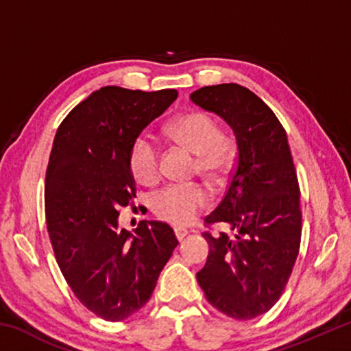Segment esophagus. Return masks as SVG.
Listing matches in <instances>:
<instances>
[{"label":"esophagus","mask_w":351,"mask_h":351,"mask_svg":"<svg viewBox=\"0 0 351 351\" xmlns=\"http://www.w3.org/2000/svg\"><path fill=\"white\" fill-rule=\"evenodd\" d=\"M189 234V230L187 229H182V228H175V235H176V239L178 240H182L184 237H186Z\"/></svg>","instance_id":"obj_1"}]
</instances>
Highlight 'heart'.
I'll use <instances>...</instances> for the list:
<instances>
[{
  "label": "heart",
  "instance_id": "heart-1",
  "mask_svg": "<svg viewBox=\"0 0 351 351\" xmlns=\"http://www.w3.org/2000/svg\"><path fill=\"white\" fill-rule=\"evenodd\" d=\"M169 138L197 156V170L213 186L229 176L234 165V145L206 112L190 111L175 117L167 128ZM128 165L136 181L153 184L159 178V152L147 136H138L130 145ZM209 203L207 192L199 186H169L152 198V209L171 224L186 226L197 218Z\"/></svg>",
  "mask_w": 351,
  "mask_h": 351
}]
</instances>
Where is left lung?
<instances>
[{
  "label": "left lung",
  "mask_w": 351,
  "mask_h": 351,
  "mask_svg": "<svg viewBox=\"0 0 351 351\" xmlns=\"http://www.w3.org/2000/svg\"><path fill=\"white\" fill-rule=\"evenodd\" d=\"M193 104L232 128L237 164L228 192L206 223H228L212 237L197 278L206 299L226 316L249 320L274 306L300 247V190L287 132L263 100L237 83L204 86Z\"/></svg>",
  "instance_id": "obj_1"
}]
</instances>
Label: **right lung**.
<instances>
[{"label": "right lung", "instance_id": "obj_1", "mask_svg": "<svg viewBox=\"0 0 351 351\" xmlns=\"http://www.w3.org/2000/svg\"><path fill=\"white\" fill-rule=\"evenodd\" d=\"M176 97V90L104 86L63 119L52 144L45 184L52 249L77 299L110 322L150 300L178 246L161 221H141L134 235L119 228V209L136 198L130 145Z\"/></svg>", "mask_w": 351, "mask_h": 351}]
</instances>
